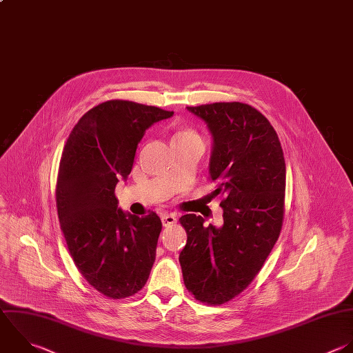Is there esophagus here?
Masks as SVG:
<instances>
[{"instance_id":"34e87169","label":"esophagus","mask_w":353,"mask_h":353,"mask_svg":"<svg viewBox=\"0 0 353 353\" xmlns=\"http://www.w3.org/2000/svg\"><path fill=\"white\" fill-rule=\"evenodd\" d=\"M161 222H163V226H171L176 222V215L175 214H163L161 215Z\"/></svg>"}]
</instances>
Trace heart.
Wrapping results in <instances>:
<instances>
[{"mask_svg": "<svg viewBox=\"0 0 353 353\" xmlns=\"http://www.w3.org/2000/svg\"><path fill=\"white\" fill-rule=\"evenodd\" d=\"M193 135H196L194 132H192V131H179V132H176L175 135H174V139H176V138H186V137H193Z\"/></svg>", "mask_w": 353, "mask_h": 353, "instance_id": "heart-1", "label": "heart"}]
</instances>
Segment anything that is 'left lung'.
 Listing matches in <instances>:
<instances>
[{
  "mask_svg": "<svg viewBox=\"0 0 353 353\" xmlns=\"http://www.w3.org/2000/svg\"><path fill=\"white\" fill-rule=\"evenodd\" d=\"M212 135L210 179L223 196V225L204 226L196 214L179 218L188 241L179 254L186 288L200 302L221 305L261 270L284 216L285 163L274 128L250 105L190 106Z\"/></svg>",
  "mask_w": 353,
  "mask_h": 353,
  "instance_id": "obj_1",
  "label": "left lung"
}]
</instances>
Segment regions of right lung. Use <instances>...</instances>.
I'll use <instances>...</instances> for the list:
<instances>
[{"mask_svg": "<svg viewBox=\"0 0 353 353\" xmlns=\"http://www.w3.org/2000/svg\"><path fill=\"white\" fill-rule=\"evenodd\" d=\"M174 112L130 101L88 110L72 130L61 157L57 207L69 252L83 277L101 294L121 299L148 281L161 221L119 208V179H127L138 143L154 123Z\"/></svg>", "mask_w": 353, "mask_h": 353, "instance_id": "right-lung-1", "label": "right lung"}]
</instances>
